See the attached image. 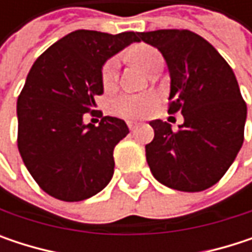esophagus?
I'll use <instances>...</instances> for the list:
<instances>
[{
	"instance_id": "esophagus-1",
	"label": "esophagus",
	"mask_w": 252,
	"mask_h": 252,
	"mask_svg": "<svg viewBox=\"0 0 252 252\" xmlns=\"http://www.w3.org/2000/svg\"><path fill=\"white\" fill-rule=\"evenodd\" d=\"M126 126H128V128H129L131 131H134V129L138 126L137 124H135V123H132V121H128V123H126Z\"/></svg>"
}]
</instances>
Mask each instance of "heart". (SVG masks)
Returning a JSON list of instances; mask_svg holds the SVG:
<instances>
[{
	"label": "heart",
	"mask_w": 252,
	"mask_h": 252,
	"mask_svg": "<svg viewBox=\"0 0 252 252\" xmlns=\"http://www.w3.org/2000/svg\"><path fill=\"white\" fill-rule=\"evenodd\" d=\"M131 58L138 63L149 74L162 67V55L158 49L149 45H137L131 49ZM118 76V61L109 60L102 70V83L105 89H112ZM156 105V96L153 93H124L112 102V111L124 118H141L147 115Z\"/></svg>",
	"instance_id": "obj_1"
}]
</instances>
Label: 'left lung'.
Returning a JSON list of instances; mask_svg holds the SVG:
<instances>
[{
	"mask_svg": "<svg viewBox=\"0 0 252 252\" xmlns=\"http://www.w3.org/2000/svg\"><path fill=\"white\" fill-rule=\"evenodd\" d=\"M140 39L163 55L171 76L168 112L184 117L178 131L160 120L150 123V171L178 191L207 189L226 174L244 143L247 105L236 77L213 45L194 32H141Z\"/></svg>",
	"mask_w": 252,
	"mask_h": 252,
	"instance_id": "1",
	"label": "left lung"
}]
</instances>
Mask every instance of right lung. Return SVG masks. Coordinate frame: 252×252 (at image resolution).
I'll return each mask as SVG.
<instances>
[{
  "label": "right lung",
  "instance_id": "1",
  "mask_svg": "<svg viewBox=\"0 0 252 252\" xmlns=\"http://www.w3.org/2000/svg\"><path fill=\"white\" fill-rule=\"evenodd\" d=\"M118 34L76 30L49 46L32 65L17 99V146L27 171L49 195L81 201L102 191L114 175V149L129 132L115 117L84 124L103 93L106 60L132 42Z\"/></svg>",
  "mask_w": 252,
  "mask_h": 252
}]
</instances>
